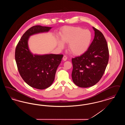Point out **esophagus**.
I'll return each instance as SVG.
<instances>
[{
    "label": "esophagus",
    "instance_id": "1",
    "mask_svg": "<svg viewBox=\"0 0 125 125\" xmlns=\"http://www.w3.org/2000/svg\"><path fill=\"white\" fill-rule=\"evenodd\" d=\"M67 57L66 56H63V60L64 61H66V60H67Z\"/></svg>",
    "mask_w": 125,
    "mask_h": 125
}]
</instances>
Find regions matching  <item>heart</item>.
<instances>
[{
  "mask_svg": "<svg viewBox=\"0 0 125 125\" xmlns=\"http://www.w3.org/2000/svg\"><path fill=\"white\" fill-rule=\"evenodd\" d=\"M62 42L68 44V50L75 55H80L88 49L92 39L91 32L80 27H65L60 32ZM59 42V47L62 49L64 44Z\"/></svg>",
  "mask_w": 125,
  "mask_h": 125,
  "instance_id": "b5f03b06",
  "label": "heart"
}]
</instances>
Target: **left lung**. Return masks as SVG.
<instances>
[{
	"label": "left lung",
	"mask_w": 125,
	"mask_h": 125,
	"mask_svg": "<svg viewBox=\"0 0 125 125\" xmlns=\"http://www.w3.org/2000/svg\"><path fill=\"white\" fill-rule=\"evenodd\" d=\"M93 28L95 37L87 51L72 59L73 81L82 88L91 87L97 83L102 77L109 61L106 40L101 31Z\"/></svg>",
	"instance_id": "1"
}]
</instances>
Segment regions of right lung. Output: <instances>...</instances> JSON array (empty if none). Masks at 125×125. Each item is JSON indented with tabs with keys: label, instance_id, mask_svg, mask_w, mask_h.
I'll return each instance as SVG.
<instances>
[{
	"label": "right lung",
	"instance_id": "obj_1",
	"mask_svg": "<svg viewBox=\"0 0 125 125\" xmlns=\"http://www.w3.org/2000/svg\"><path fill=\"white\" fill-rule=\"evenodd\" d=\"M51 28L41 25L31 27L22 36L15 48V59L20 75L26 83L37 89H46L52 84L63 55H33L29 49L28 41L30 36L48 32Z\"/></svg>",
	"mask_w": 125,
	"mask_h": 125
}]
</instances>
